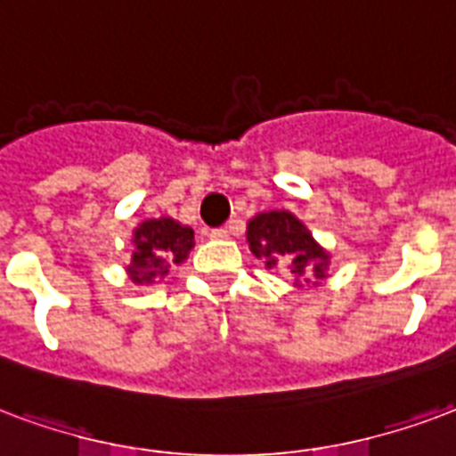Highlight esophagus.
Returning <instances> with one entry per match:
<instances>
[{"instance_id":"34e87169","label":"esophagus","mask_w":456,"mask_h":456,"mask_svg":"<svg viewBox=\"0 0 456 456\" xmlns=\"http://www.w3.org/2000/svg\"><path fill=\"white\" fill-rule=\"evenodd\" d=\"M210 239H229V229L219 227V229H210V234H208Z\"/></svg>"}]
</instances>
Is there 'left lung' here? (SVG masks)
Here are the masks:
<instances>
[{
  "mask_svg": "<svg viewBox=\"0 0 456 456\" xmlns=\"http://www.w3.org/2000/svg\"><path fill=\"white\" fill-rule=\"evenodd\" d=\"M246 241L265 268H282L295 288L322 285L329 278L331 251H326L302 219L289 210L258 212L246 224Z\"/></svg>",
  "mask_w": 456,
  "mask_h": 456,
  "instance_id": "obj_1",
  "label": "left lung"
}]
</instances>
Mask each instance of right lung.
Here are the masks:
<instances>
[{"label":"right lung","mask_w":456,"mask_h":456,"mask_svg":"<svg viewBox=\"0 0 456 456\" xmlns=\"http://www.w3.org/2000/svg\"><path fill=\"white\" fill-rule=\"evenodd\" d=\"M127 275L134 285L151 288L167 278L171 265H181L195 246L193 229L174 217L144 219L133 229Z\"/></svg>","instance_id":"add662e5"}]
</instances>
